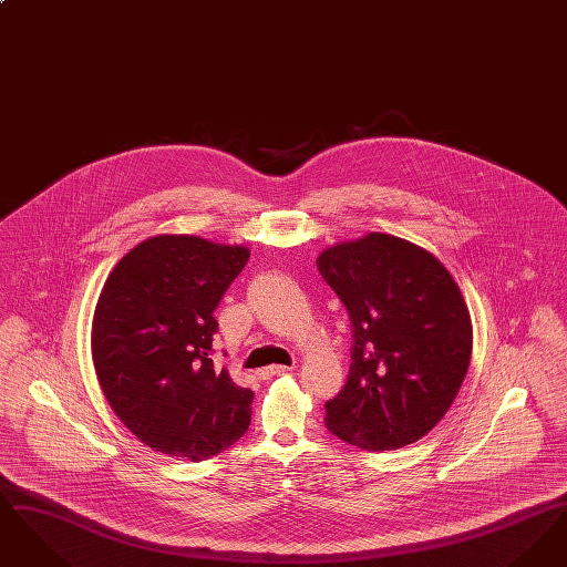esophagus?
<instances>
[{
  "label": "esophagus",
  "instance_id": "esophagus-1",
  "mask_svg": "<svg viewBox=\"0 0 567 567\" xmlns=\"http://www.w3.org/2000/svg\"><path fill=\"white\" fill-rule=\"evenodd\" d=\"M291 370H293V368H289V365H270V368L261 370L259 377H278V374H285V372H291Z\"/></svg>",
  "mask_w": 567,
  "mask_h": 567
}]
</instances>
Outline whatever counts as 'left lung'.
<instances>
[{
	"instance_id": "left-lung-1",
	"label": "left lung",
	"mask_w": 567,
	"mask_h": 567,
	"mask_svg": "<svg viewBox=\"0 0 567 567\" xmlns=\"http://www.w3.org/2000/svg\"><path fill=\"white\" fill-rule=\"evenodd\" d=\"M317 268L352 324L351 370L324 404L327 430L365 451L421 440L455 402L472 354L470 312L451 271L389 234L336 244Z\"/></svg>"
}]
</instances>
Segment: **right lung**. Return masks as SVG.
<instances>
[{
  "label": "right lung",
  "mask_w": 567,
  "mask_h": 567,
  "mask_svg": "<svg viewBox=\"0 0 567 567\" xmlns=\"http://www.w3.org/2000/svg\"><path fill=\"white\" fill-rule=\"evenodd\" d=\"M250 252L197 236H155L112 270L91 351L114 414L167 457L204 461L250 423L255 393L215 368L216 306Z\"/></svg>",
  "instance_id": "add662e5"
}]
</instances>
